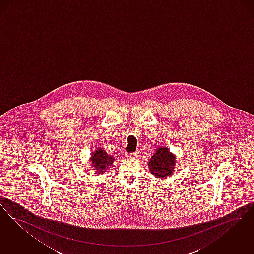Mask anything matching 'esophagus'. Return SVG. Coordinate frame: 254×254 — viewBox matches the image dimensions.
Masks as SVG:
<instances>
[{
  "label": "esophagus",
  "mask_w": 254,
  "mask_h": 254,
  "mask_svg": "<svg viewBox=\"0 0 254 254\" xmlns=\"http://www.w3.org/2000/svg\"><path fill=\"white\" fill-rule=\"evenodd\" d=\"M136 155L137 154L136 153H132V154H126V157L127 158H130V159H134V158H136Z\"/></svg>",
  "instance_id": "1"
}]
</instances>
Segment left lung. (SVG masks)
<instances>
[{
  "label": "left lung",
  "instance_id": "obj_1",
  "mask_svg": "<svg viewBox=\"0 0 254 254\" xmlns=\"http://www.w3.org/2000/svg\"><path fill=\"white\" fill-rule=\"evenodd\" d=\"M176 155L169 152L166 147L160 146L148 163L149 170L158 178L169 177L176 167Z\"/></svg>",
  "mask_w": 254,
  "mask_h": 254
}]
</instances>
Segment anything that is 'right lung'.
Segmentation results:
<instances>
[{
    "label": "right lung",
    "instance_id": "add662e5",
    "mask_svg": "<svg viewBox=\"0 0 254 254\" xmlns=\"http://www.w3.org/2000/svg\"><path fill=\"white\" fill-rule=\"evenodd\" d=\"M114 160H115L114 156L109 155V154H107L101 148L93 151V154L91 155V159H90L92 167L98 174L105 173L106 170L112 166Z\"/></svg>",
    "mask_w": 254,
    "mask_h": 254
}]
</instances>
